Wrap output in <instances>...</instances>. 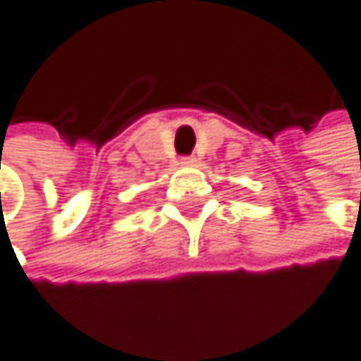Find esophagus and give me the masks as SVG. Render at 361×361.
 <instances>
[{"label": "esophagus", "instance_id": "esophagus-1", "mask_svg": "<svg viewBox=\"0 0 361 361\" xmlns=\"http://www.w3.org/2000/svg\"><path fill=\"white\" fill-rule=\"evenodd\" d=\"M179 164H184V166H195V164H197V158H195V156H184L182 160H179Z\"/></svg>", "mask_w": 361, "mask_h": 361}]
</instances>
